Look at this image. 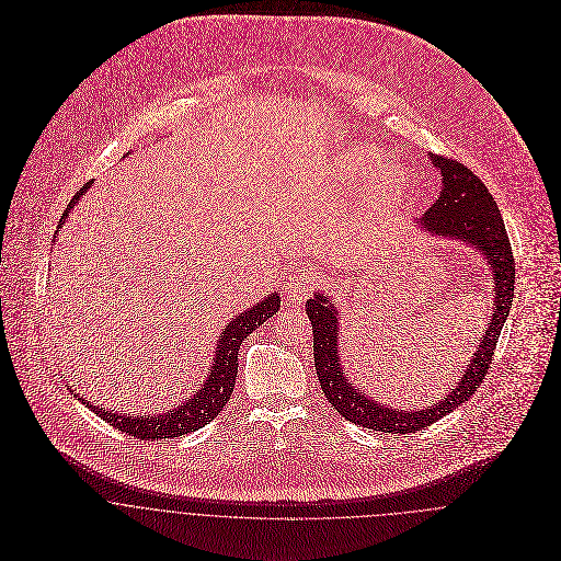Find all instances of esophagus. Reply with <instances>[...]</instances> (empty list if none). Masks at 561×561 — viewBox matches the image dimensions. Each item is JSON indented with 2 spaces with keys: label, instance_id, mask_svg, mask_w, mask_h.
Segmentation results:
<instances>
[{
  "label": "esophagus",
  "instance_id": "1",
  "mask_svg": "<svg viewBox=\"0 0 561 561\" xmlns=\"http://www.w3.org/2000/svg\"><path fill=\"white\" fill-rule=\"evenodd\" d=\"M316 285H318V274L311 267H300V270H296L289 276L287 296L291 300H305V298H309L313 294Z\"/></svg>",
  "mask_w": 561,
  "mask_h": 561
}]
</instances>
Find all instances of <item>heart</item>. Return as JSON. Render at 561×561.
I'll use <instances>...</instances> for the list:
<instances>
[{"label":"heart","mask_w":561,"mask_h":561,"mask_svg":"<svg viewBox=\"0 0 561 561\" xmlns=\"http://www.w3.org/2000/svg\"><path fill=\"white\" fill-rule=\"evenodd\" d=\"M365 160H369V153L365 156ZM393 192H396V179H391V176L380 179V181L376 183V187H374V196H376V198H387V196H391Z\"/></svg>","instance_id":"1"}]
</instances>
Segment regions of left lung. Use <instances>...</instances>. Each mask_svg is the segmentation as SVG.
I'll return each instance as SVG.
<instances>
[{
	"instance_id": "8db88e82",
	"label": "left lung",
	"mask_w": 561,
	"mask_h": 561,
	"mask_svg": "<svg viewBox=\"0 0 561 561\" xmlns=\"http://www.w3.org/2000/svg\"><path fill=\"white\" fill-rule=\"evenodd\" d=\"M430 158L440 170L443 192L438 201L419 220L421 229L438 238L465 241L471 248L480 250L483 259H488L494 278V307L490 313V323L485 334H481L480 347L471 365H467V371L458 387L451 389V393L445 396V400L427 405L425 410H396L387 408L385 403H376L365 393H358V389L352 387V382L345 378L343 367L339 363V320L334 305H330L328 296L323 294H316V298L307 300V316L313 325V356L321 391L341 416L376 432H416L438 421L456 405L471 400V396L480 389L481 380L490 369L499 334L510 316L514 298L516 263L501 211L492 194L481 183L480 176L473 174V170L465 163L443 156Z\"/></svg>"
}]
</instances>
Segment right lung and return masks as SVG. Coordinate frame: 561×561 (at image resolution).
I'll return each instance as SVG.
<instances>
[{
	"label": "right lung",
	"mask_w": 561,
	"mask_h": 561,
	"mask_svg": "<svg viewBox=\"0 0 561 561\" xmlns=\"http://www.w3.org/2000/svg\"><path fill=\"white\" fill-rule=\"evenodd\" d=\"M90 183L92 181L81 185L80 192L71 198V203L67 205V209L60 218V227L65 225V220L71 214V209L76 207V203L85 194ZM278 309H280V296L274 291L265 300L256 302L250 311L236 313V318L229 321V325L222 330V336H220L218 347H216V358H214V365H211V371H209L207 380L201 385L198 393L192 400L183 401L174 410L161 412L158 416H149V414L127 416L125 412H112V410H105V408H99V405H90L88 401L80 398L81 403L92 408V412L99 414L103 421H107L112 427H116V430H121V432H125L134 438H140V440L172 438V436L196 432L198 427L207 425L214 416H218V412L227 405V401L233 396V387H236V378H238V365H240L238 363V352H240L243 339L252 330H256L263 321L276 316Z\"/></svg>",
	"instance_id": "1"
}]
</instances>
